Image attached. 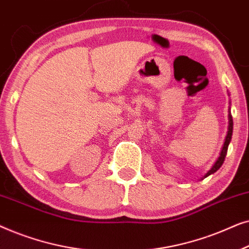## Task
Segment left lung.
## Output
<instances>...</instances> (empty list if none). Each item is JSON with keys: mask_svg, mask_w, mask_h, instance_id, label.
<instances>
[{"mask_svg": "<svg viewBox=\"0 0 249 249\" xmlns=\"http://www.w3.org/2000/svg\"><path fill=\"white\" fill-rule=\"evenodd\" d=\"M228 131H227V136H226V139H224V142L222 145V148H221V152H220V155L219 158L216 159V161L214 162V164L212 165V168H211L209 171H207L204 177L202 178V180L204 178H206V177H209L210 175H212V173L216 172L217 170L221 168V165L223 164L224 162V159H226V155H227V152H228V147H229V144L231 142V137H232V130H233V121H232V115H231V112H230V107H229V114H228Z\"/></svg>", "mask_w": 249, "mask_h": 249, "instance_id": "left-lung-1", "label": "left lung"}]
</instances>
